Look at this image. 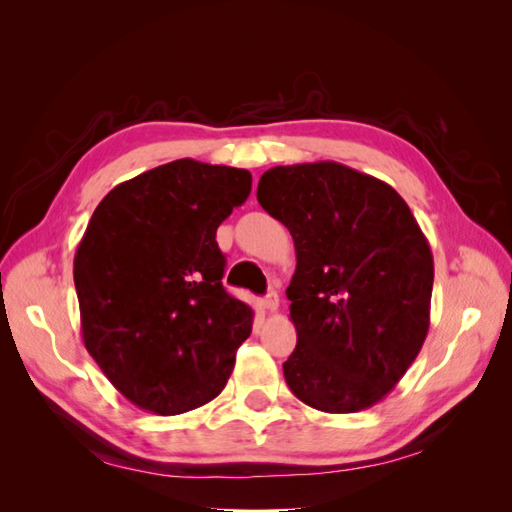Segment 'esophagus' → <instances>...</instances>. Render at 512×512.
Returning <instances> with one entry per match:
<instances>
[{
    "label": "esophagus",
    "mask_w": 512,
    "mask_h": 512,
    "mask_svg": "<svg viewBox=\"0 0 512 512\" xmlns=\"http://www.w3.org/2000/svg\"><path fill=\"white\" fill-rule=\"evenodd\" d=\"M262 309H267V312H277V307H280V297H277V292L271 290L265 299L260 301Z\"/></svg>",
    "instance_id": "1"
}]
</instances>
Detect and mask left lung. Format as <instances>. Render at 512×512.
<instances>
[{"instance_id":"obj_1","label":"left lung","mask_w":512,"mask_h":512,"mask_svg":"<svg viewBox=\"0 0 512 512\" xmlns=\"http://www.w3.org/2000/svg\"><path fill=\"white\" fill-rule=\"evenodd\" d=\"M256 198L297 252L286 290L297 329L284 363L290 391L329 414L376 406L429 331L433 256L406 200L329 160L269 168Z\"/></svg>"}]
</instances>
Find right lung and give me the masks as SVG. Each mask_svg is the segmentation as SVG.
<instances>
[{"instance_id":"1","label":"right lung","mask_w":512,"mask_h":512,"mask_svg":"<svg viewBox=\"0 0 512 512\" xmlns=\"http://www.w3.org/2000/svg\"><path fill=\"white\" fill-rule=\"evenodd\" d=\"M252 192L245 168L190 158L108 192L74 254L87 352L134 406L173 416L218 397L252 333L222 286L215 232Z\"/></svg>"}]
</instances>
